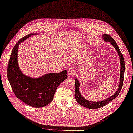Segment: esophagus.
I'll return each mask as SVG.
<instances>
[{
	"mask_svg": "<svg viewBox=\"0 0 133 133\" xmlns=\"http://www.w3.org/2000/svg\"><path fill=\"white\" fill-rule=\"evenodd\" d=\"M74 72H75L74 70L72 69V68H71V69H70L68 71V76H69V77L72 76L73 75V73H74Z\"/></svg>",
	"mask_w": 133,
	"mask_h": 133,
	"instance_id": "esophagus-1",
	"label": "esophagus"
}]
</instances>
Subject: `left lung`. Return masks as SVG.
Segmentation results:
<instances>
[{
	"label": "left lung",
	"mask_w": 133,
	"mask_h": 133,
	"mask_svg": "<svg viewBox=\"0 0 133 133\" xmlns=\"http://www.w3.org/2000/svg\"><path fill=\"white\" fill-rule=\"evenodd\" d=\"M102 38L104 39L105 42H109L111 43L112 45L114 46L115 48L116 51H117L118 54L119 58H120V63H121V71H120V79H119V83L118 90L113 94L111 96L109 97L107 99L102 100L101 101H91L85 99L84 97L81 95V92H79V86L80 83L78 81L77 78H76L75 79V98L77 102L82 106H84L86 108H88L89 109H99V108L104 107L106 105L108 104L112 100L115 99V98L119 95V92L121 90V89L123 87V83L124 81V71H125V62H124V57L123 56L122 54L121 53L118 46L116 41L113 39L110 36L108 35V34H103Z\"/></svg>",
	"instance_id": "1"
}]
</instances>
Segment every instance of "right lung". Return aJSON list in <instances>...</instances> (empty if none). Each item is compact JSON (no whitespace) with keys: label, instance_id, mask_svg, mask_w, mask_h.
I'll list each match as a JSON object with an SVG mask.
<instances>
[{"label":"right lung","instance_id":"obj_1","mask_svg":"<svg viewBox=\"0 0 133 133\" xmlns=\"http://www.w3.org/2000/svg\"><path fill=\"white\" fill-rule=\"evenodd\" d=\"M35 33L24 36L14 46L8 65L7 76L16 96L26 104L33 107H42L52 101L59 84L67 78L66 70L50 73L37 78L24 75L17 62L19 44Z\"/></svg>","mask_w":133,"mask_h":133}]
</instances>
